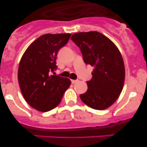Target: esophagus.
<instances>
[{
  "mask_svg": "<svg viewBox=\"0 0 147 147\" xmlns=\"http://www.w3.org/2000/svg\"><path fill=\"white\" fill-rule=\"evenodd\" d=\"M78 82H79V80H71V82H72L73 84Z\"/></svg>",
  "mask_w": 147,
  "mask_h": 147,
  "instance_id": "1",
  "label": "esophagus"
}]
</instances>
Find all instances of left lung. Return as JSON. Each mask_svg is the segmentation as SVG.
I'll return each mask as SVG.
<instances>
[{
	"label": "left lung",
	"instance_id": "obj_1",
	"mask_svg": "<svg viewBox=\"0 0 147 147\" xmlns=\"http://www.w3.org/2000/svg\"><path fill=\"white\" fill-rule=\"evenodd\" d=\"M71 40L80 48L86 64L94 67L88 90L80 98L88 107L102 110L113 105L121 93L125 69L121 54L115 44L98 32H80Z\"/></svg>",
	"mask_w": 147,
	"mask_h": 147
}]
</instances>
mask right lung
Listing matches in <instances>:
<instances>
[{"label":"right lung","instance_id":"obj_1","mask_svg":"<svg viewBox=\"0 0 147 147\" xmlns=\"http://www.w3.org/2000/svg\"><path fill=\"white\" fill-rule=\"evenodd\" d=\"M71 34H46L34 40L23 54L18 68V82L27 103L41 112H48L60 103L69 88L67 78L55 75L59 49Z\"/></svg>","mask_w":147,"mask_h":147}]
</instances>
